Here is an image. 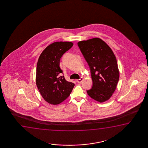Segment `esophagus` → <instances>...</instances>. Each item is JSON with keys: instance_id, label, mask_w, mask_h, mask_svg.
<instances>
[{"instance_id": "obj_1", "label": "esophagus", "mask_w": 148, "mask_h": 148, "mask_svg": "<svg viewBox=\"0 0 148 148\" xmlns=\"http://www.w3.org/2000/svg\"><path fill=\"white\" fill-rule=\"evenodd\" d=\"M83 78H82V77H81L80 79L77 80V81L78 83H81V82H82V81H83Z\"/></svg>"}]
</instances>
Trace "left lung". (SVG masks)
<instances>
[{"instance_id": "8db88e82", "label": "left lung", "mask_w": 148, "mask_h": 148, "mask_svg": "<svg viewBox=\"0 0 148 148\" xmlns=\"http://www.w3.org/2000/svg\"><path fill=\"white\" fill-rule=\"evenodd\" d=\"M89 65L92 86L88 95L100 103L107 101L115 91L119 79L117 62L111 49L101 39L94 38L77 43Z\"/></svg>"}]
</instances>
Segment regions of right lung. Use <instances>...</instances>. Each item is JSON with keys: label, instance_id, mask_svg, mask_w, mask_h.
Returning <instances> with one entry per match:
<instances>
[{"label": "right lung", "instance_id": "obj_1", "mask_svg": "<svg viewBox=\"0 0 148 148\" xmlns=\"http://www.w3.org/2000/svg\"><path fill=\"white\" fill-rule=\"evenodd\" d=\"M73 43L58 41L51 43L41 53L37 62L36 83L39 91L45 101L58 105L69 97L74 83L60 76L63 71L60 67L61 57L71 49Z\"/></svg>", "mask_w": 148, "mask_h": 148}]
</instances>
